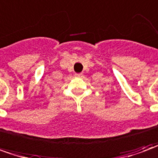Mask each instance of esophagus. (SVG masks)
Returning a JSON list of instances; mask_svg holds the SVG:
<instances>
[{
    "instance_id": "obj_1",
    "label": "esophagus",
    "mask_w": 158,
    "mask_h": 158,
    "mask_svg": "<svg viewBox=\"0 0 158 158\" xmlns=\"http://www.w3.org/2000/svg\"><path fill=\"white\" fill-rule=\"evenodd\" d=\"M82 73H75V76H76V77H81V76H82Z\"/></svg>"
}]
</instances>
